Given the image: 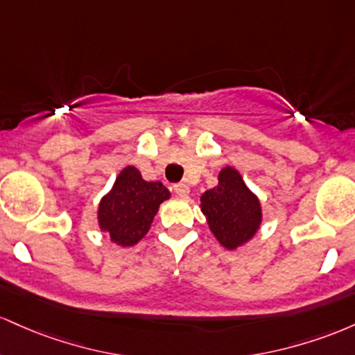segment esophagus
Segmentation results:
<instances>
[{
    "instance_id": "34e87169",
    "label": "esophagus",
    "mask_w": 355,
    "mask_h": 355,
    "mask_svg": "<svg viewBox=\"0 0 355 355\" xmlns=\"http://www.w3.org/2000/svg\"><path fill=\"white\" fill-rule=\"evenodd\" d=\"M173 191L178 194V196L186 198L189 194V186L184 184V182H179V184L173 186Z\"/></svg>"
}]
</instances>
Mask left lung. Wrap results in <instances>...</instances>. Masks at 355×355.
I'll list each match as a JSON object with an SVG mask.
<instances>
[{
	"instance_id": "8db88e82",
	"label": "left lung",
	"mask_w": 355,
	"mask_h": 355,
	"mask_svg": "<svg viewBox=\"0 0 355 355\" xmlns=\"http://www.w3.org/2000/svg\"><path fill=\"white\" fill-rule=\"evenodd\" d=\"M201 211L211 233L226 250H236L254 236L261 225V205L234 167H223L218 186L201 196Z\"/></svg>"
}]
</instances>
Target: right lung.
I'll list each match as a JSON object with an SVG mask.
<instances>
[{"label": "right lung", "instance_id": "right-lung-1", "mask_svg": "<svg viewBox=\"0 0 355 355\" xmlns=\"http://www.w3.org/2000/svg\"><path fill=\"white\" fill-rule=\"evenodd\" d=\"M169 196V189L162 182H147L139 169L127 166L115 179L112 189L101 199L98 226L115 245L134 246L146 236L159 206Z\"/></svg>", "mask_w": 355, "mask_h": 355}]
</instances>
